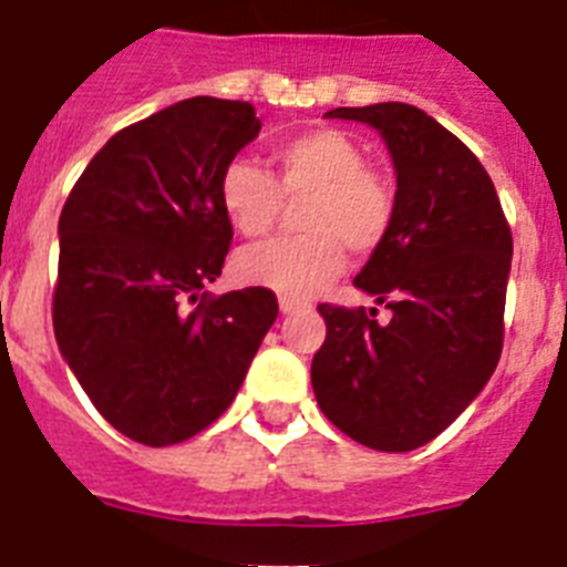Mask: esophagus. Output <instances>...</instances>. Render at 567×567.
I'll list each match as a JSON object with an SVG mask.
<instances>
[{
	"instance_id": "1",
	"label": "esophagus",
	"mask_w": 567,
	"mask_h": 567,
	"mask_svg": "<svg viewBox=\"0 0 567 567\" xmlns=\"http://www.w3.org/2000/svg\"><path fill=\"white\" fill-rule=\"evenodd\" d=\"M278 307L284 315H292V312H300V309H309V303H300V300H292V298H280Z\"/></svg>"
}]
</instances>
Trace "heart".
Instances as JSON below:
<instances>
[{
  "instance_id": "obj_1",
  "label": "heart",
  "mask_w": 567,
  "mask_h": 567,
  "mask_svg": "<svg viewBox=\"0 0 567 567\" xmlns=\"http://www.w3.org/2000/svg\"><path fill=\"white\" fill-rule=\"evenodd\" d=\"M298 207L303 235L240 249V280L284 298H309L346 267V249L372 255L383 247L398 213V189L383 169L365 164V150L334 127L292 135L272 150V175L235 158L218 182V202L235 233L260 238L278 224L284 202Z\"/></svg>"
}]
</instances>
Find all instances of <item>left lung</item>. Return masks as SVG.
Returning <instances> with one entry per match:
<instances>
[{"label": "left lung", "mask_w": 567, "mask_h": 567, "mask_svg": "<svg viewBox=\"0 0 567 567\" xmlns=\"http://www.w3.org/2000/svg\"><path fill=\"white\" fill-rule=\"evenodd\" d=\"M380 130L398 173V213L354 287L392 309L320 303L315 352L320 412L378 452H412L465 412L503 352L511 227L477 155L403 102L329 110Z\"/></svg>", "instance_id": "left-lung-1"}]
</instances>
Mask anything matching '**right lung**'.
Segmentation results:
<instances>
[{
    "label": "right lung",
    "mask_w": 567,
    "mask_h": 567,
    "mask_svg": "<svg viewBox=\"0 0 567 567\" xmlns=\"http://www.w3.org/2000/svg\"><path fill=\"white\" fill-rule=\"evenodd\" d=\"M258 130L249 102L169 104L118 130L59 215V352L135 443H182L221 417L278 318L272 289L204 292L233 240L218 182Z\"/></svg>",
    "instance_id": "right-lung-1"
}]
</instances>
